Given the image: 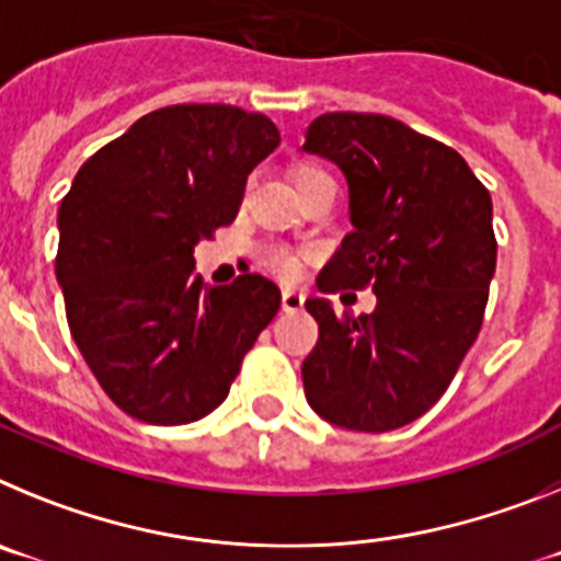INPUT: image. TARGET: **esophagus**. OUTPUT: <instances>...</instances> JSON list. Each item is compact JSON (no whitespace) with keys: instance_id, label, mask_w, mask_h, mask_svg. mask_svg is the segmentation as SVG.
<instances>
[{"instance_id":"esophagus-1","label":"esophagus","mask_w":561,"mask_h":561,"mask_svg":"<svg viewBox=\"0 0 561 561\" xmlns=\"http://www.w3.org/2000/svg\"><path fill=\"white\" fill-rule=\"evenodd\" d=\"M304 300H306V297L300 295L297 289L280 291V309H284V311H300V309H304Z\"/></svg>"}]
</instances>
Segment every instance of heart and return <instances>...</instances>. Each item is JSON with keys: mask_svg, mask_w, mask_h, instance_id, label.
Listing matches in <instances>:
<instances>
[{"mask_svg": "<svg viewBox=\"0 0 561 561\" xmlns=\"http://www.w3.org/2000/svg\"><path fill=\"white\" fill-rule=\"evenodd\" d=\"M320 173H325V171H320V168H314V165L295 168V185H304V182L314 180V176H320ZM264 264L270 266V270H275L277 275H291V272L297 270L295 257H291L286 250H277V247L275 250H266Z\"/></svg>", "mask_w": 561, "mask_h": 561, "instance_id": "heart-1", "label": "heart"}]
</instances>
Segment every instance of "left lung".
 Returning <instances> with one entry per match:
<instances>
[{
	"label": "left lung",
	"instance_id": "1",
	"mask_svg": "<svg viewBox=\"0 0 561 561\" xmlns=\"http://www.w3.org/2000/svg\"><path fill=\"white\" fill-rule=\"evenodd\" d=\"M300 151L340 168L354 227L317 289L376 295L362 317L306 300L320 325L306 401L342 430H399L444 396L478 340L497 266L492 196L458 151L385 114H320Z\"/></svg>",
	"mask_w": 561,
	"mask_h": 561
}]
</instances>
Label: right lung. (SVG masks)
<instances>
[{"mask_svg":"<svg viewBox=\"0 0 561 561\" xmlns=\"http://www.w3.org/2000/svg\"><path fill=\"white\" fill-rule=\"evenodd\" d=\"M277 142L266 114L165 106L76 173L58 207L56 277L72 340L123 413L205 419L280 309L266 277L205 286L193 261L202 238L236 219L247 176Z\"/></svg>","mask_w":561,"mask_h":561,"instance_id":"1","label":"right lung"}]
</instances>
